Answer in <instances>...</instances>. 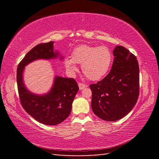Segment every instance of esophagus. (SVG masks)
<instances>
[{"label": "esophagus", "mask_w": 159, "mask_h": 159, "mask_svg": "<svg viewBox=\"0 0 159 159\" xmlns=\"http://www.w3.org/2000/svg\"><path fill=\"white\" fill-rule=\"evenodd\" d=\"M79 87L80 90H83L86 87V85L85 84H83V83H79Z\"/></svg>", "instance_id": "obj_1"}]
</instances>
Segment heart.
<instances>
[{
    "label": "heart",
    "mask_w": 159,
    "mask_h": 159,
    "mask_svg": "<svg viewBox=\"0 0 159 159\" xmlns=\"http://www.w3.org/2000/svg\"><path fill=\"white\" fill-rule=\"evenodd\" d=\"M112 60L111 51L106 46L81 45L72 51L71 58L64 59V64L71 73L77 70L76 63L81 64L85 76L92 80H98L108 72Z\"/></svg>",
    "instance_id": "heart-1"
}]
</instances>
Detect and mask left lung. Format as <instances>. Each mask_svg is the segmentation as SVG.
Segmentation results:
<instances>
[{"instance_id":"left-lung-1","label":"left lung","mask_w":159,"mask_h":159,"mask_svg":"<svg viewBox=\"0 0 159 159\" xmlns=\"http://www.w3.org/2000/svg\"><path fill=\"white\" fill-rule=\"evenodd\" d=\"M113 54L109 74L90 85L94 114L107 121L125 116L135 105L139 93V69L135 56L120 45L114 48Z\"/></svg>"}]
</instances>
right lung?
I'll return each instance as SVG.
<instances>
[{"mask_svg":"<svg viewBox=\"0 0 159 159\" xmlns=\"http://www.w3.org/2000/svg\"><path fill=\"white\" fill-rule=\"evenodd\" d=\"M54 42L41 43L32 48L19 64L17 83L21 105L25 111L39 123L55 125L63 122L71 111L72 102L79 91L77 83L72 78L55 76L52 88L43 95L31 93L24 83L25 66L38 60H49L64 57L57 50H54Z\"/></svg>","mask_w":159,"mask_h":159,"instance_id":"obj_1","label":"right lung"}]
</instances>
